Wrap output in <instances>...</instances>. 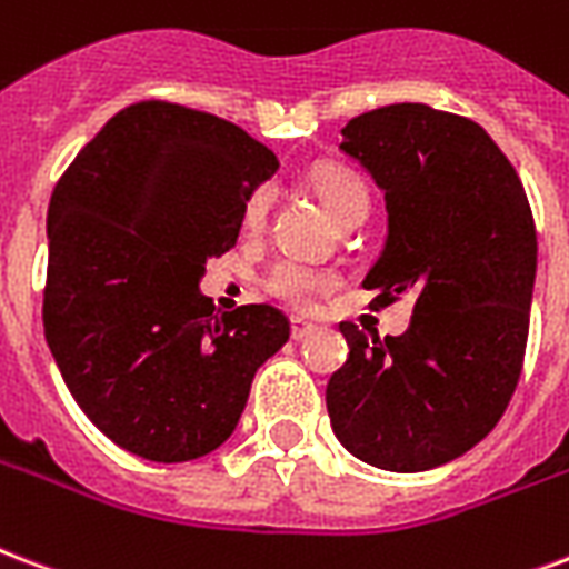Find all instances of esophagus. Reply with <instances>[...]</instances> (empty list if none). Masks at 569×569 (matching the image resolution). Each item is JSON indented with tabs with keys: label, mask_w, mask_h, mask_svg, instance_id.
<instances>
[{
	"label": "esophagus",
	"mask_w": 569,
	"mask_h": 569,
	"mask_svg": "<svg viewBox=\"0 0 569 569\" xmlns=\"http://www.w3.org/2000/svg\"><path fill=\"white\" fill-rule=\"evenodd\" d=\"M316 331V325L313 322H307V319H301V316H295L292 319V340H307L310 333Z\"/></svg>",
	"instance_id": "obj_1"
}]
</instances>
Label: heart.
I'll list each match as a JSON object with an SVG mask.
<instances>
[{"label": "heart", "mask_w": 569, "mask_h": 569, "mask_svg": "<svg viewBox=\"0 0 569 569\" xmlns=\"http://www.w3.org/2000/svg\"><path fill=\"white\" fill-rule=\"evenodd\" d=\"M316 193L322 197L325 208H328L333 217L340 214L342 208L349 206L352 199L367 197V190H363L361 181L355 179V176H349V172H342V169L322 172V176L316 179ZM268 202H271L268 188H259L253 197L247 199V206H244L247 229H262L268 214ZM266 283L277 298H283V301L295 303V307H303V303L313 301V295L322 289L325 277L319 274V271H313V268L286 259V262H277V266L268 271Z\"/></svg>", "instance_id": "1"}]
</instances>
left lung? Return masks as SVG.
Masks as SVG:
<instances>
[{
	"label": "left lung",
	"mask_w": 569,
	"mask_h": 569,
	"mask_svg": "<svg viewBox=\"0 0 569 569\" xmlns=\"http://www.w3.org/2000/svg\"><path fill=\"white\" fill-rule=\"evenodd\" d=\"M342 154L385 193L388 238L363 286L415 295L409 331L342 322L349 358L325 390L333 436L385 471H427L487 439L522 372L537 274L526 188L487 130L427 103L342 128Z\"/></svg>",
	"instance_id": "obj_1"
}]
</instances>
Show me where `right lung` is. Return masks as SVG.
<instances>
[{"mask_svg":"<svg viewBox=\"0 0 569 569\" xmlns=\"http://www.w3.org/2000/svg\"><path fill=\"white\" fill-rule=\"evenodd\" d=\"M274 151L211 112L142 101L73 158L47 208L43 337L86 418L151 462L232 436L289 319L268 303L217 316L199 292Z\"/></svg>","mask_w":569,"mask_h":569,"instance_id":"1","label":"right lung"}]
</instances>
